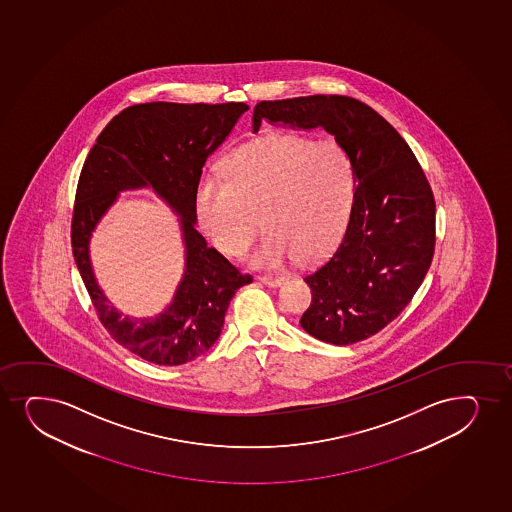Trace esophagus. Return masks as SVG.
Listing matches in <instances>:
<instances>
[{"mask_svg": "<svg viewBox=\"0 0 512 512\" xmlns=\"http://www.w3.org/2000/svg\"><path fill=\"white\" fill-rule=\"evenodd\" d=\"M259 282L266 285V287L277 288L285 282V278L261 277L259 278Z\"/></svg>", "mask_w": 512, "mask_h": 512, "instance_id": "34e87169", "label": "esophagus"}]
</instances>
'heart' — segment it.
Segmentation results:
<instances>
[{"mask_svg":"<svg viewBox=\"0 0 512 512\" xmlns=\"http://www.w3.org/2000/svg\"><path fill=\"white\" fill-rule=\"evenodd\" d=\"M353 193L355 167L338 141L273 135L235 150L224 177H201L196 215L230 258L247 253L259 215L268 234L251 263L273 270L295 256L312 261L328 253L347 227Z\"/></svg>","mask_w":512,"mask_h":512,"instance_id":"b5f03b06","label":"heart"}]
</instances>
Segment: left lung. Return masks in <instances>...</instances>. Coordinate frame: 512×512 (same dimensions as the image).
Masks as SVG:
<instances>
[{"instance_id": "8db88e82", "label": "left lung", "mask_w": 512, "mask_h": 512, "mask_svg": "<svg viewBox=\"0 0 512 512\" xmlns=\"http://www.w3.org/2000/svg\"><path fill=\"white\" fill-rule=\"evenodd\" d=\"M263 123L324 130L347 150L355 193L347 230L323 265L304 278L309 335L345 347L376 335L412 300L435 246V203L422 167L400 133L364 102L343 95L263 100Z\"/></svg>"}]
</instances>
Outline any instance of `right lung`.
I'll return each mask as SVG.
<instances>
[{"instance_id": "add662e5", "label": "right lung", "mask_w": 512, "mask_h": 512, "mask_svg": "<svg viewBox=\"0 0 512 512\" xmlns=\"http://www.w3.org/2000/svg\"><path fill=\"white\" fill-rule=\"evenodd\" d=\"M249 106L150 102L119 112L100 133L83 164L71 222L73 256L90 299L119 345L157 365L200 357L224 328L239 288L253 282L208 247L196 229V188L206 159L234 130ZM152 188L180 217L185 270L172 302L150 319L123 317L94 278L89 241L123 190Z\"/></svg>"}]
</instances>
